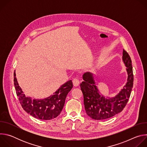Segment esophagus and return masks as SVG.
Returning a JSON list of instances; mask_svg holds the SVG:
<instances>
[{
    "mask_svg": "<svg viewBox=\"0 0 147 147\" xmlns=\"http://www.w3.org/2000/svg\"><path fill=\"white\" fill-rule=\"evenodd\" d=\"M73 85H74L75 87H77V86H79V84H80L79 80H78V79L77 78H74L73 80Z\"/></svg>",
    "mask_w": 147,
    "mask_h": 147,
    "instance_id": "obj_1",
    "label": "esophagus"
}]
</instances>
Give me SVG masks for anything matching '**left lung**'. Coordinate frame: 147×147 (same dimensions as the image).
<instances>
[{
    "instance_id": "8db88e82",
    "label": "left lung",
    "mask_w": 147,
    "mask_h": 147,
    "mask_svg": "<svg viewBox=\"0 0 147 147\" xmlns=\"http://www.w3.org/2000/svg\"><path fill=\"white\" fill-rule=\"evenodd\" d=\"M123 60L127 67V82L123 89L113 98L107 99L99 94L92 74H83L84 81L80 84L84 96V104L87 114L95 120H105L121 112L129 100L133 86L134 76L131 60L129 53L123 49Z\"/></svg>"
}]
</instances>
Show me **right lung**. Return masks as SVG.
<instances>
[{
	"label": "right lung",
	"instance_id": "obj_1",
	"mask_svg": "<svg viewBox=\"0 0 147 147\" xmlns=\"http://www.w3.org/2000/svg\"><path fill=\"white\" fill-rule=\"evenodd\" d=\"M14 84L17 96L23 109L33 117L40 120H51L57 117L64 107L67 94L73 88L71 80L66 82L54 93L44 99H32L26 96L19 86L14 72Z\"/></svg>",
	"mask_w": 147,
	"mask_h": 147
}]
</instances>
